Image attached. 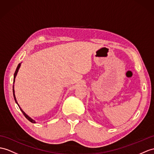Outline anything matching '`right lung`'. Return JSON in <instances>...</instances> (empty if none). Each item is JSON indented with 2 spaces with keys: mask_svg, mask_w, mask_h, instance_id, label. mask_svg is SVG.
Here are the masks:
<instances>
[{
  "mask_svg": "<svg viewBox=\"0 0 154 154\" xmlns=\"http://www.w3.org/2000/svg\"><path fill=\"white\" fill-rule=\"evenodd\" d=\"M21 63H19V65H17V69H16V71H15V73H14V82H15V78H16V76H17V72H18V70H19V69H20V66H21ZM13 95H14V100H15V101H16V103H17V104L18 105V106H19V108H20V109L21 110V111L22 112V113L23 114V115L25 116V117L27 118L28 120L29 121V122H31V123H36V122L34 120V119H32L31 118H30L29 116L27 115V114H26V113L25 112L21 109V107L20 106V105H19L18 104V103H17V100H16V95H15V91H14V85H13Z\"/></svg>",
  "mask_w": 154,
  "mask_h": 154,
  "instance_id": "right-lung-1",
  "label": "right lung"
}]
</instances>
